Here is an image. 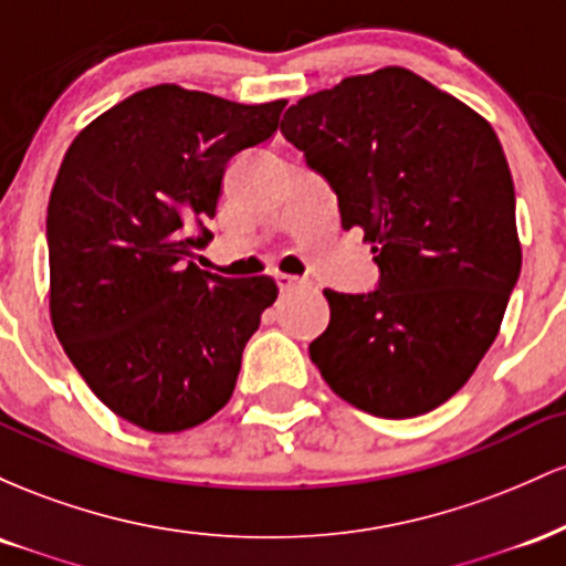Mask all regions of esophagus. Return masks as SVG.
Instances as JSON below:
<instances>
[{
	"label": "esophagus",
	"mask_w": 566,
	"mask_h": 566,
	"mask_svg": "<svg viewBox=\"0 0 566 566\" xmlns=\"http://www.w3.org/2000/svg\"><path fill=\"white\" fill-rule=\"evenodd\" d=\"M276 284H279V290L282 292H290V290H295V287H305V279H301V276H290V274H276Z\"/></svg>",
	"instance_id": "esophagus-1"
}]
</instances>
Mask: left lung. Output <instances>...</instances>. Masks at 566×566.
<instances>
[{"instance_id":"8db88e82","label":"left lung","mask_w":566,"mask_h":566,"mask_svg":"<svg viewBox=\"0 0 566 566\" xmlns=\"http://www.w3.org/2000/svg\"><path fill=\"white\" fill-rule=\"evenodd\" d=\"M282 135L361 229L369 292L324 290L311 361L375 418L426 415L469 382L497 337L518 271L516 193L495 129L412 71L388 66L301 97Z\"/></svg>"}]
</instances>
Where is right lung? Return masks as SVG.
Wrapping results in <instances>:
<instances>
[{"mask_svg":"<svg viewBox=\"0 0 566 566\" xmlns=\"http://www.w3.org/2000/svg\"><path fill=\"white\" fill-rule=\"evenodd\" d=\"M284 106L157 84L90 122L63 157L48 205L50 316L84 382L133 426L186 431L231 399L279 287L191 258L212 242L205 220L229 161L269 140Z\"/></svg>","mask_w":566,"mask_h":566,"instance_id":"obj_1","label":"right lung"}]
</instances>
